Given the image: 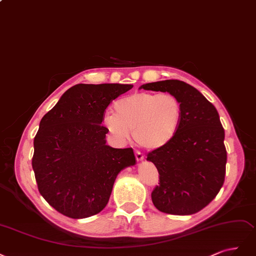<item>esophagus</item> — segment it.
I'll use <instances>...</instances> for the list:
<instances>
[{
	"label": "esophagus",
	"instance_id": "34e87169",
	"mask_svg": "<svg viewBox=\"0 0 256 256\" xmlns=\"http://www.w3.org/2000/svg\"><path fill=\"white\" fill-rule=\"evenodd\" d=\"M135 156H136V158H137L138 162H142L144 160V155L142 152H139V151L135 152Z\"/></svg>",
	"mask_w": 256,
	"mask_h": 256
}]
</instances>
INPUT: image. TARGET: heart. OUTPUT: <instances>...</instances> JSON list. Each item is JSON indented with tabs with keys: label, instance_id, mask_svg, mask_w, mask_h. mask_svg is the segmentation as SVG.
I'll list each match as a JSON object with an SVG mask.
<instances>
[{
	"label": "heart",
	"instance_id": "b5f03b06",
	"mask_svg": "<svg viewBox=\"0 0 256 256\" xmlns=\"http://www.w3.org/2000/svg\"><path fill=\"white\" fill-rule=\"evenodd\" d=\"M114 114L108 112L103 124L119 142H126L134 130L138 144L148 150H160L173 142L183 120V106L169 92H142L118 100Z\"/></svg>",
	"mask_w": 256,
	"mask_h": 256
}]
</instances>
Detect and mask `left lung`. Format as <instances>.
Masks as SVG:
<instances>
[{
	"mask_svg": "<svg viewBox=\"0 0 256 256\" xmlns=\"http://www.w3.org/2000/svg\"><path fill=\"white\" fill-rule=\"evenodd\" d=\"M139 89L169 92L182 102L176 137L150 152L146 160L160 173V185L151 194L155 208L171 215H192L215 199L224 182L226 150L219 114L199 90L182 80L154 82Z\"/></svg>",
	"mask_w": 256,
	"mask_h": 256,
	"instance_id": "left-lung-1",
	"label": "left lung"
}]
</instances>
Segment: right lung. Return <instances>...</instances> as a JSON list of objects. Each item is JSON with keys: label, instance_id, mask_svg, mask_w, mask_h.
<instances>
[{"label": "right lung", "instance_id": "obj_1", "mask_svg": "<svg viewBox=\"0 0 256 256\" xmlns=\"http://www.w3.org/2000/svg\"><path fill=\"white\" fill-rule=\"evenodd\" d=\"M132 88L78 84L41 119L32 166L40 194L62 215H96L108 203L119 173L136 164L132 148L106 144L108 130L101 126L106 107Z\"/></svg>", "mask_w": 256, "mask_h": 256}]
</instances>
